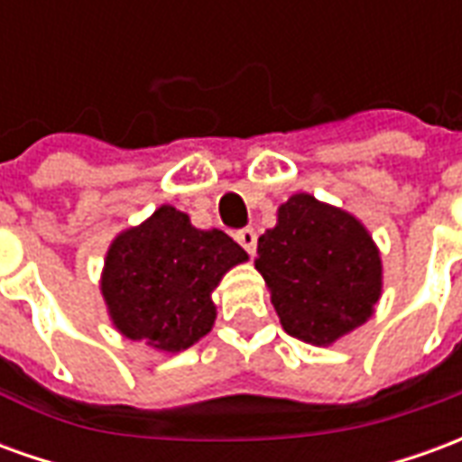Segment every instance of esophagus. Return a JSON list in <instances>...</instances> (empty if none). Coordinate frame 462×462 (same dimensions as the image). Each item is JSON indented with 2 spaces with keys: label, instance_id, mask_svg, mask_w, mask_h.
<instances>
[{
  "label": "esophagus",
  "instance_id": "obj_1",
  "mask_svg": "<svg viewBox=\"0 0 462 462\" xmlns=\"http://www.w3.org/2000/svg\"><path fill=\"white\" fill-rule=\"evenodd\" d=\"M235 240L240 242V247L247 254H254V250H257V232L252 230V227H245V230L235 232Z\"/></svg>",
  "mask_w": 462,
  "mask_h": 462
}]
</instances>
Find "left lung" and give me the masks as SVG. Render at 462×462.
<instances>
[{
  "instance_id": "1",
  "label": "left lung",
  "mask_w": 462,
  "mask_h": 462,
  "mask_svg": "<svg viewBox=\"0 0 462 462\" xmlns=\"http://www.w3.org/2000/svg\"><path fill=\"white\" fill-rule=\"evenodd\" d=\"M254 267L284 331L317 346L361 327L381 297V257L366 227L307 192L282 205Z\"/></svg>"
}]
</instances>
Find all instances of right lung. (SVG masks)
I'll return each instance as SVG.
<instances>
[{
  "instance_id": "right-lung-1",
  "label": "right lung",
  "mask_w": 462,
  "mask_h": 462,
  "mask_svg": "<svg viewBox=\"0 0 462 462\" xmlns=\"http://www.w3.org/2000/svg\"><path fill=\"white\" fill-rule=\"evenodd\" d=\"M247 252L222 230H198L162 205L151 220L118 235L101 290L116 329L161 351H182L212 329L210 294Z\"/></svg>"
}]
</instances>
